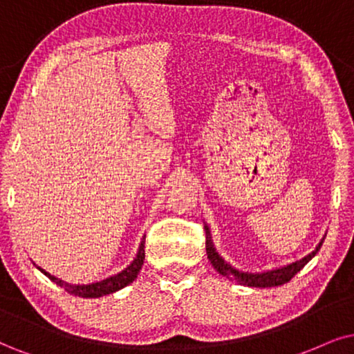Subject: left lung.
<instances>
[{
	"label": "left lung",
	"mask_w": 354,
	"mask_h": 354,
	"mask_svg": "<svg viewBox=\"0 0 354 354\" xmlns=\"http://www.w3.org/2000/svg\"><path fill=\"white\" fill-rule=\"evenodd\" d=\"M204 230H205V252H207V258H209L210 265L216 268V271L218 272V274L229 277L230 281H235L236 284L250 286V288H274V286L289 283V281L292 279V277L296 276L297 272L301 271L302 268L315 257L317 252H319L322 247V243H324V240H322L320 243L317 245V248L314 250V252H312L310 254H307V257H304L302 259H299V261H296V263H290V265L279 268V270H271L266 272H257V274H253V272L239 271V270H235V268H232L230 265H227V263L223 261L221 257H218L216 248H214L207 225H204Z\"/></svg>",
	"instance_id": "8db88e82"
}]
</instances>
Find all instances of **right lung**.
<instances>
[{
  "instance_id": "obj_1",
  "label": "right lung",
  "mask_w": 354,
  "mask_h": 354,
  "mask_svg": "<svg viewBox=\"0 0 354 354\" xmlns=\"http://www.w3.org/2000/svg\"><path fill=\"white\" fill-rule=\"evenodd\" d=\"M144 259H145V241H142L140 248H138L137 258L131 263V266L125 268V270L120 271L119 274L107 277V279L100 281V283L86 284V286H73V284L64 283V281L58 279V277L48 274L47 271L40 270V268L39 270L42 271L44 274L48 277V279L60 286V288H64L68 294H73V296H78V297L93 299V297L106 296V294H113V292H115V290L122 289L127 284H131L132 281L137 277L138 272H140V268H142V265H144Z\"/></svg>"
}]
</instances>
